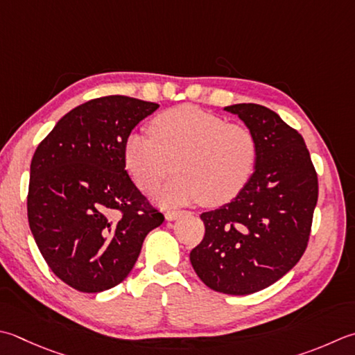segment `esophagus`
Wrapping results in <instances>:
<instances>
[{
	"mask_svg": "<svg viewBox=\"0 0 355 355\" xmlns=\"http://www.w3.org/2000/svg\"><path fill=\"white\" fill-rule=\"evenodd\" d=\"M180 215H182V212H180V211H166L164 217L168 221H173V220H177Z\"/></svg>",
	"mask_w": 355,
	"mask_h": 355,
	"instance_id": "1",
	"label": "esophagus"
}]
</instances>
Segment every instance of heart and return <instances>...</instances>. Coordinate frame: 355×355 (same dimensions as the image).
<instances>
[{
  "label": "heart",
  "mask_w": 355,
  "mask_h": 355,
  "mask_svg": "<svg viewBox=\"0 0 355 355\" xmlns=\"http://www.w3.org/2000/svg\"><path fill=\"white\" fill-rule=\"evenodd\" d=\"M149 132L126 137L123 159L144 192L163 182L173 162L178 173L158 192L164 205L205 201L221 206L237 197L252 177L259 146L245 124L182 104L158 114Z\"/></svg>",
  "instance_id": "obj_1"
}]
</instances>
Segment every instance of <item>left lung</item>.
<instances>
[{
	"label": "left lung",
	"instance_id": "left-lung-1",
	"mask_svg": "<svg viewBox=\"0 0 355 355\" xmlns=\"http://www.w3.org/2000/svg\"><path fill=\"white\" fill-rule=\"evenodd\" d=\"M225 110L254 132L259 155L245 189L200 215L205 237L191 263L207 288L248 295L280 280L306 251L318 182L303 137L274 110L254 103Z\"/></svg>",
	"mask_w": 355,
	"mask_h": 355
}]
</instances>
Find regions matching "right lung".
<instances>
[{
  "label": "right lung",
  "mask_w": 355,
  "mask_h": 355,
  "mask_svg": "<svg viewBox=\"0 0 355 355\" xmlns=\"http://www.w3.org/2000/svg\"><path fill=\"white\" fill-rule=\"evenodd\" d=\"M157 103L124 95L72 109L38 144L31 163L27 218L52 272L81 293H101L134 268L143 241L164 221L132 183L126 137Z\"/></svg>",
  "instance_id": "1"
}]
</instances>
